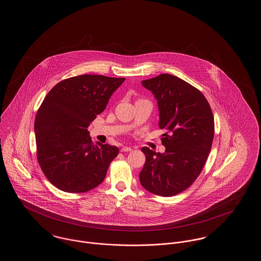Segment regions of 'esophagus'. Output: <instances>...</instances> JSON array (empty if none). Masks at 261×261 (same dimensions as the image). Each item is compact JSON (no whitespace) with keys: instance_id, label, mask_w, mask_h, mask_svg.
I'll return each instance as SVG.
<instances>
[{"instance_id":"obj_1","label":"esophagus","mask_w":261,"mask_h":261,"mask_svg":"<svg viewBox=\"0 0 261 261\" xmlns=\"http://www.w3.org/2000/svg\"><path fill=\"white\" fill-rule=\"evenodd\" d=\"M120 150H121V151H126V152H128V151H131L132 149H131L130 147H123V148H121Z\"/></svg>"}]
</instances>
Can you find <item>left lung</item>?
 Here are the masks:
<instances>
[{
  "label": "left lung",
  "mask_w": 261,
  "mask_h": 261,
  "mask_svg": "<svg viewBox=\"0 0 261 261\" xmlns=\"http://www.w3.org/2000/svg\"><path fill=\"white\" fill-rule=\"evenodd\" d=\"M142 85L158 100L163 153L142 148L146 162L140 172L142 186L150 193L171 197L191 186L211 151L214 118L211 106L197 88L171 74H161Z\"/></svg>",
  "instance_id": "8db88e82"
}]
</instances>
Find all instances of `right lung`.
Instances as JSON below:
<instances>
[{
    "label": "right lung",
    "mask_w": 261,
    "mask_h": 261,
    "mask_svg": "<svg viewBox=\"0 0 261 261\" xmlns=\"http://www.w3.org/2000/svg\"><path fill=\"white\" fill-rule=\"evenodd\" d=\"M125 78L79 75L50 90L35 118L37 160L54 186L85 193L105 180L118 149L92 143L88 126L105 111Z\"/></svg>",
    "instance_id": "obj_1"
}]
</instances>
